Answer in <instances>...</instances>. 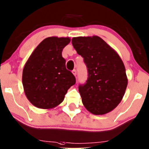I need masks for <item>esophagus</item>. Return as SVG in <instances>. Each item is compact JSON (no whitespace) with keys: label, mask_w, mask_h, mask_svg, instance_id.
Returning <instances> with one entry per match:
<instances>
[{"label":"esophagus","mask_w":149,"mask_h":149,"mask_svg":"<svg viewBox=\"0 0 149 149\" xmlns=\"http://www.w3.org/2000/svg\"><path fill=\"white\" fill-rule=\"evenodd\" d=\"M77 73V70H72V74H74L75 77H76Z\"/></svg>","instance_id":"obj_1"}]
</instances>
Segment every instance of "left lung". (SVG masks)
Instances as JSON below:
<instances>
[{"label":"left lung","instance_id":"obj_1","mask_svg":"<svg viewBox=\"0 0 149 149\" xmlns=\"http://www.w3.org/2000/svg\"><path fill=\"white\" fill-rule=\"evenodd\" d=\"M72 44L88 68L86 84L79 87L84 107L94 115L110 112L121 102L128 84L123 61L98 36L76 37Z\"/></svg>","mask_w":149,"mask_h":149}]
</instances>
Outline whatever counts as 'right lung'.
<instances>
[{"mask_svg":"<svg viewBox=\"0 0 149 149\" xmlns=\"http://www.w3.org/2000/svg\"><path fill=\"white\" fill-rule=\"evenodd\" d=\"M70 38L49 37L39 44L29 57L22 71L24 94L30 103L40 109L57 107L76 79L65 68L61 55Z\"/></svg>","mask_w":149,"mask_h":149,"instance_id":"obj_1","label":"right lung"}]
</instances>
